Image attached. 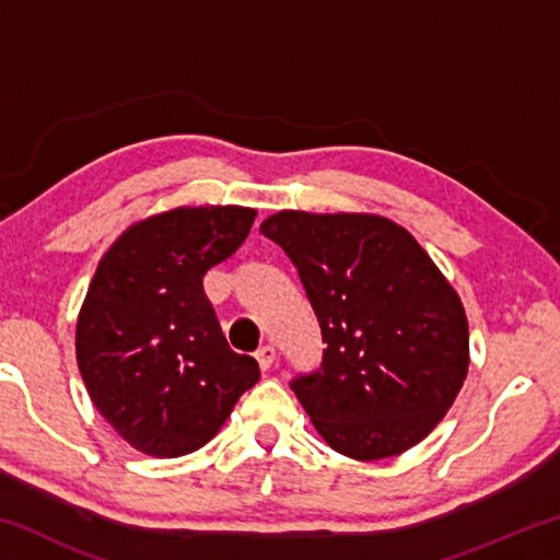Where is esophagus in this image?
I'll return each instance as SVG.
<instances>
[{
  "instance_id": "1",
  "label": "esophagus",
  "mask_w": 560,
  "mask_h": 560,
  "mask_svg": "<svg viewBox=\"0 0 560 560\" xmlns=\"http://www.w3.org/2000/svg\"><path fill=\"white\" fill-rule=\"evenodd\" d=\"M254 358H257V363H259V368L261 371H269L271 368V363H273V358H277V350H273V346H259L257 348V353H254Z\"/></svg>"
}]
</instances>
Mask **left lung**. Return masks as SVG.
I'll return each mask as SVG.
<instances>
[{
    "mask_svg": "<svg viewBox=\"0 0 560 560\" xmlns=\"http://www.w3.org/2000/svg\"><path fill=\"white\" fill-rule=\"evenodd\" d=\"M261 234L287 252L318 318L324 358L291 390L320 438L360 462L422 442L469 368L464 306L428 252L377 214L283 210Z\"/></svg>",
    "mask_w": 560,
    "mask_h": 560,
    "instance_id": "1",
    "label": "left lung"
}]
</instances>
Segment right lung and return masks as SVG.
Listing matches in <instances>:
<instances>
[{"label":"right lung","instance_id":"add662e5","mask_svg":"<svg viewBox=\"0 0 560 560\" xmlns=\"http://www.w3.org/2000/svg\"><path fill=\"white\" fill-rule=\"evenodd\" d=\"M254 217L234 205L177 207L128 226L103 254L75 324V360L96 410L138 452L200 450L259 381L257 360L230 348L202 289Z\"/></svg>","mask_w":560,"mask_h":560}]
</instances>
